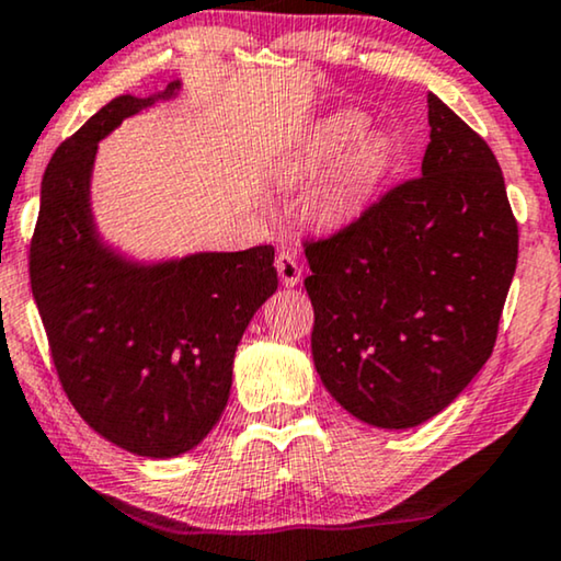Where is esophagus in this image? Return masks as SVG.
<instances>
[{
    "mask_svg": "<svg viewBox=\"0 0 561 561\" xmlns=\"http://www.w3.org/2000/svg\"><path fill=\"white\" fill-rule=\"evenodd\" d=\"M275 267H278L283 286H296V283L301 280V265H298V257L294 252L280 250L278 257H275Z\"/></svg>",
    "mask_w": 561,
    "mask_h": 561,
    "instance_id": "34e87169",
    "label": "esophagus"
}]
</instances>
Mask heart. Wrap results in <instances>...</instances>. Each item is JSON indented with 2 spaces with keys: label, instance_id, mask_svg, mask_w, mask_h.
<instances>
[{
  "label": "heart",
  "instance_id": "b5f03b06",
  "mask_svg": "<svg viewBox=\"0 0 561 561\" xmlns=\"http://www.w3.org/2000/svg\"><path fill=\"white\" fill-rule=\"evenodd\" d=\"M365 119L359 114H336L313 129L301 160L296 163L298 175H311L332 165L352 142L363 135ZM393 165V150L386 137L367 135L344 156L332 181L319 198V214L327 221H344L363 209Z\"/></svg>",
  "mask_w": 561,
  "mask_h": 561
}]
</instances>
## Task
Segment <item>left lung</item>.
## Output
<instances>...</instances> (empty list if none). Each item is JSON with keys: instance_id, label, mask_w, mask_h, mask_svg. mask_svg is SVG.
<instances>
[{"instance_id": "obj_1", "label": "left lung", "mask_w": 561, "mask_h": 561, "mask_svg": "<svg viewBox=\"0 0 561 561\" xmlns=\"http://www.w3.org/2000/svg\"><path fill=\"white\" fill-rule=\"evenodd\" d=\"M421 175L350 225L306 237L311 355L352 416L424 424L493 355L518 260V221L490 145L428 94Z\"/></svg>"}]
</instances>
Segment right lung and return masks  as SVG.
<instances>
[{
	"label": "right lung",
	"mask_w": 561,
	"mask_h": 561,
	"mask_svg": "<svg viewBox=\"0 0 561 561\" xmlns=\"http://www.w3.org/2000/svg\"><path fill=\"white\" fill-rule=\"evenodd\" d=\"M148 104L112 99L53 152L30 286L73 409L117 447L163 459L196 447L219 421L234 350L278 273L273 244L156 267L129 265L99 244L89 214L96 142Z\"/></svg>",
	"instance_id": "add662e5"
}]
</instances>
